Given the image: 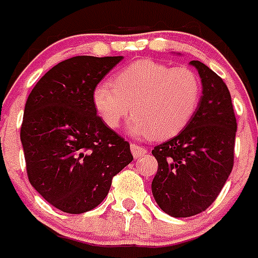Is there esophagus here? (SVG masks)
Returning <instances> with one entry per match:
<instances>
[{
  "label": "esophagus",
  "mask_w": 258,
  "mask_h": 258,
  "mask_svg": "<svg viewBox=\"0 0 258 258\" xmlns=\"http://www.w3.org/2000/svg\"><path fill=\"white\" fill-rule=\"evenodd\" d=\"M131 150H132V154H133V156L136 157V159H138V157L145 156V155L147 154V150L143 149L142 146L136 145V143H132V145H131Z\"/></svg>",
  "instance_id": "1"
}]
</instances>
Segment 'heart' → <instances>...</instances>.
Returning <instances> with one entry per match:
<instances>
[{
    "mask_svg": "<svg viewBox=\"0 0 258 258\" xmlns=\"http://www.w3.org/2000/svg\"><path fill=\"white\" fill-rule=\"evenodd\" d=\"M202 98L200 79L188 67L141 59L93 92V104L102 121L111 129L131 112L127 129L140 138L168 140L191 121Z\"/></svg>",
    "mask_w": 258,
    "mask_h": 258,
    "instance_id": "b5f03b06",
    "label": "heart"
}]
</instances>
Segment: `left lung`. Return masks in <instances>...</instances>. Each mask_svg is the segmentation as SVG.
<instances>
[{
  "mask_svg": "<svg viewBox=\"0 0 258 258\" xmlns=\"http://www.w3.org/2000/svg\"><path fill=\"white\" fill-rule=\"evenodd\" d=\"M190 64L202 80L199 107L178 136L152 150L159 164L152 195L172 217H191L206 211L234 165L236 118L229 89L204 63L192 60Z\"/></svg>",
  "mask_w": 258,
  "mask_h": 258,
  "instance_id": "obj_1",
  "label": "left lung"
}]
</instances>
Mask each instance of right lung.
<instances>
[{
	"label": "right lung",
	"mask_w": 258,
	"mask_h": 258,
	"mask_svg": "<svg viewBox=\"0 0 258 258\" xmlns=\"http://www.w3.org/2000/svg\"><path fill=\"white\" fill-rule=\"evenodd\" d=\"M122 56H74L47 71L27 99L20 141L27 174L52 207L95 208L112 177L133 160L131 146L97 116L93 92Z\"/></svg>",
	"instance_id": "add662e5"
}]
</instances>
